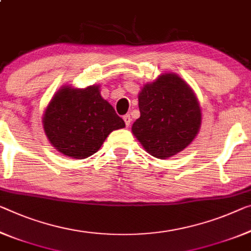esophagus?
<instances>
[{"instance_id":"obj_1","label":"esophagus","mask_w":251,"mask_h":251,"mask_svg":"<svg viewBox=\"0 0 251 251\" xmlns=\"http://www.w3.org/2000/svg\"><path fill=\"white\" fill-rule=\"evenodd\" d=\"M123 120H125L126 126H130V125H131V117H130V114H126L125 117H123Z\"/></svg>"}]
</instances>
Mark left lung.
I'll return each mask as SVG.
<instances>
[{
  "instance_id": "8db88e82",
  "label": "left lung",
  "mask_w": 251,
  "mask_h": 251,
  "mask_svg": "<svg viewBox=\"0 0 251 251\" xmlns=\"http://www.w3.org/2000/svg\"><path fill=\"white\" fill-rule=\"evenodd\" d=\"M138 101L140 118L131 131L151 156L158 159L175 156L198 136L201 106L192 87L175 73H165L145 84Z\"/></svg>"
}]
</instances>
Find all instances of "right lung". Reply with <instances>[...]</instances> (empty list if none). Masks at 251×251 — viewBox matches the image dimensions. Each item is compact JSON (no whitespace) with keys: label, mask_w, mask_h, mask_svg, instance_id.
Listing matches in <instances>:
<instances>
[{"label":"right lung","mask_w":251,"mask_h":251,"mask_svg":"<svg viewBox=\"0 0 251 251\" xmlns=\"http://www.w3.org/2000/svg\"><path fill=\"white\" fill-rule=\"evenodd\" d=\"M100 91V85H64L50 100L42 126L57 151L84 159L98 151L113 130L125 128V121Z\"/></svg>","instance_id":"add662e5"}]
</instances>
